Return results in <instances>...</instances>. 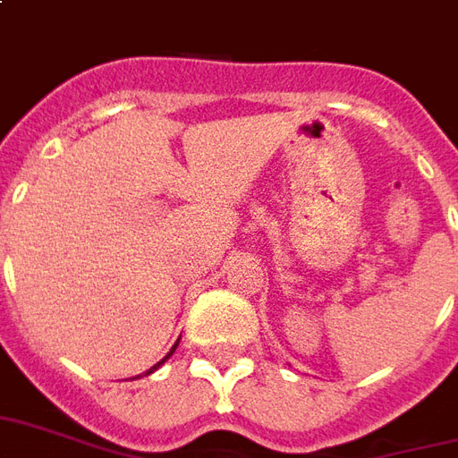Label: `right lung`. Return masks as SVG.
<instances>
[{
  "mask_svg": "<svg viewBox=\"0 0 458 458\" xmlns=\"http://www.w3.org/2000/svg\"><path fill=\"white\" fill-rule=\"evenodd\" d=\"M176 345H178V343H176ZM176 345H174V347H171V352H168V355H166V357H164V360H161V362H157V364H154V367H151V369H149V372H144V374H151V372H154V369H159V367H161V364H164V362H166V360H168V357H171V355H174V350H176Z\"/></svg>",
  "mask_w": 458,
  "mask_h": 458,
  "instance_id": "add662e5",
  "label": "right lung"
}]
</instances>
